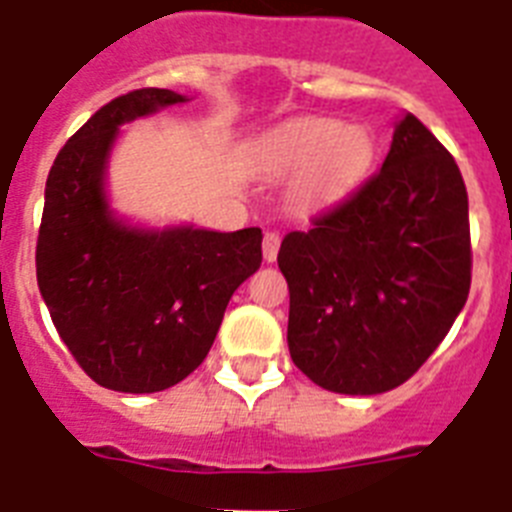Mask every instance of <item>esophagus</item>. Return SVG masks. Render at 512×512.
<instances>
[{"instance_id": "esophagus-1", "label": "esophagus", "mask_w": 512, "mask_h": 512, "mask_svg": "<svg viewBox=\"0 0 512 512\" xmlns=\"http://www.w3.org/2000/svg\"><path fill=\"white\" fill-rule=\"evenodd\" d=\"M279 246H282V238H279V233H266L264 235V259L266 261L277 259Z\"/></svg>"}]
</instances>
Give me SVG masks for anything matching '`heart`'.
<instances>
[{"mask_svg":"<svg viewBox=\"0 0 512 512\" xmlns=\"http://www.w3.org/2000/svg\"><path fill=\"white\" fill-rule=\"evenodd\" d=\"M372 158V135L328 117L289 122L259 148L261 169L279 179L297 176L295 194L307 205L341 200L364 179Z\"/></svg>","mask_w":512,"mask_h":512,"instance_id":"1","label":"heart"}]
</instances>
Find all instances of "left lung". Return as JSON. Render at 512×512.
I'll return each mask as SVG.
<instances>
[{"mask_svg": "<svg viewBox=\"0 0 512 512\" xmlns=\"http://www.w3.org/2000/svg\"><path fill=\"white\" fill-rule=\"evenodd\" d=\"M292 361L323 390L379 395L438 348L472 284L469 200L454 156L415 115L382 169L348 200L287 233Z\"/></svg>", "mask_w": 512, "mask_h": 512, "instance_id": "1", "label": "left lung"}]
</instances>
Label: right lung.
Returning a JSON list of instances; mask_svg holds the SVG:
<instances>
[{
    "mask_svg": "<svg viewBox=\"0 0 512 512\" xmlns=\"http://www.w3.org/2000/svg\"><path fill=\"white\" fill-rule=\"evenodd\" d=\"M135 89L99 107L58 151L45 182L35 269L61 341L97 384L161 392L205 361L230 297L261 266V230L133 228L112 215L104 169L117 128L169 104Z\"/></svg>",
    "mask_w": 512,
    "mask_h": 512,
    "instance_id": "add662e5",
    "label": "right lung"
}]
</instances>
